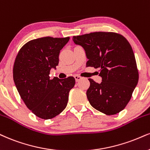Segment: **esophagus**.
<instances>
[{
	"label": "esophagus",
	"instance_id": "1",
	"mask_svg": "<svg viewBox=\"0 0 150 150\" xmlns=\"http://www.w3.org/2000/svg\"><path fill=\"white\" fill-rule=\"evenodd\" d=\"M74 78L76 79V82H78L79 81H80L81 79V76H79V75H75Z\"/></svg>",
	"mask_w": 150,
	"mask_h": 150
}]
</instances>
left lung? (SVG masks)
Returning a JSON list of instances; mask_svg holds the SVG:
<instances>
[{"mask_svg":"<svg viewBox=\"0 0 150 150\" xmlns=\"http://www.w3.org/2000/svg\"><path fill=\"white\" fill-rule=\"evenodd\" d=\"M88 59L86 67L99 68L101 83L88 79L86 92L90 105L103 113L117 114L126 107L138 82L136 58L129 42L122 35L95 32L74 36Z\"/></svg>","mask_w":150,"mask_h":150,"instance_id":"obj_1","label":"left lung"}]
</instances>
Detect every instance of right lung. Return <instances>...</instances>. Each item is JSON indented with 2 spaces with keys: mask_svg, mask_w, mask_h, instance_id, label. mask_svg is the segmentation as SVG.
Here are the masks:
<instances>
[{
  "mask_svg": "<svg viewBox=\"0 0 150 150\" xmlns=\"http://www.w3.org/2000/svg\"><path fill=\"white\" fill-rule=\"evenodd\" d=\"M63 38L44 37L27 42L19 50L13 67V79L27 108L38 117L49 120L67 105L75 79H50V70L58 64L60 50L69 42Z\"/></svg>",
  "mask_w": 150,
  "mask_h": 150,
  "instance_id": "obj_1",
  "label": "right lung"
}]
</instances>
